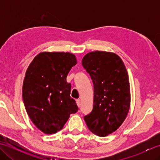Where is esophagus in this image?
Segmentation results:
<instances>
[{
  "label": "esophagus",
  "instance_id": "esophagus-1",
  "mask_svg": "<svg viewBox=\"0 0 160 160\" xmlns=\"http://www.w3.org/2000/svg\"><path fill=\"white\" fill-rule=\"evenodd\" d=\"M76 104H77V105H78V107H80V100L79 99L76 100Z\"/></svg>",
  "mask_w": 160,
  "mask_h": 160
}]
</instances>
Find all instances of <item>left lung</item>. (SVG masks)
I'll return each mask as SVG.
<instances>
[{"mask_svg":"<svg viewBox=\"0 0 160 160\" xmlns=\"http://www.w3.org/2000/svg\"><path fill=\"white\" fill-rule=\"evenodd\" d=\"M82 64L93 81L92 111L84 117L89 130L105 137L115 131L127 116L130 108V84L127 69L116 54L90 52Z\"/></svg>","mask_w":160,"mask_h":160,"instance_id":"obj_1","label":"left lung"}]
</instances>
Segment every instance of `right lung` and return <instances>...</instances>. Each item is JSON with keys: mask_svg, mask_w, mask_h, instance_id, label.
Segmentation results:
<instances>
[{"mask_svg": "<svg viewBox=\"0 0 160 160\" xmlns=\"http://www.w3.org/2000/svg\"><path fill=\"white\" fill-rule=\"evenodd\" d=\"M77 64L73 54L42 52L26 71L22 85L25 109L36 127L46 134L61 130L78 107L70 96L71 84L67 82L69 71Z\"/></svg>", "mask_w": 160, "mask_h": 160, "instance_id": "obj_1", "label": "right lung"}]
</instances>
